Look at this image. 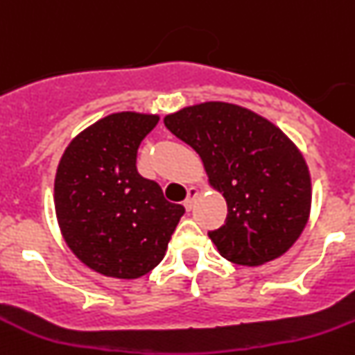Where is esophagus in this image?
<instances>
[{
	"mask_svg": "<svg viewBox=\"0 0 355 355\" xmlns=\"http://www.w3.org/2000/svg\"><path fill=\"white\" fill-rule=\"evenodd\" d=\"M198 194H200V191H198L196 187H191V189H189L187 198H185V201H184V207H185V210H187V211H191V210H193V207H194V201H196Z\"/></svg>",
	"mask_w": 355,
	"mask_h": 355,
	"instance_id": "1",
	"label": "esophagus"
}]
</instances>
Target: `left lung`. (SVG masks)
<instances>
[{
  "label": "left lung",
  "instance_id": "8db88e82",
  "mask_svg": "<svg viewBox=\"0 0 355 355\" xmlns=\"http://www.w3.org/2000/svg\"><path fill=\"white\" fill-rule=\"evenodd\" d=\"M164 125L200 154L208 182L226 200V223L208 233L220 256L259 266L286 254L308 223L312 184L282 129L223 101L182 108Z\"/></svg>",
  "mask_w": 355,
  "mask_h": 355
}]
</instances>
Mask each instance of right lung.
Here are the masks:
<instances>
[{"mask_svg": "<svg viewBox=\"0 0 355 355\" xmlns=\"http://www.w3.org/2000/svg\"><path fill=\"white\" fill-rule=\"evenodd\" d=\"M157 122L137 112L99 119L59 161L54 205L62 238L105 277L129 280L154 270L185 211L137 170L138 147Z\"/></svg>", "mask_w": 355, "mask_h": 355, "instance_id": "1", "label": "right lung"}]
</instances>
